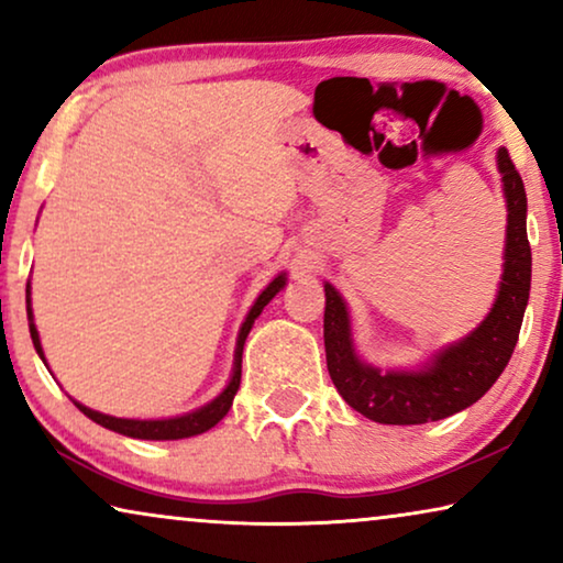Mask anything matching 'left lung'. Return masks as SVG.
Masks as SVG:
<instances>
[{
    "instance_id": "obj_1",
    "label": "left lung",
    "mask_w": 563,
    "mask_h": 563,
    "mask_svg": "<svg viewBox=\"0 0 563 563\" xmlns=\"http://www.w3.org/2000/svg\"><path fill=\"white\" fill-rule=\"evenodd\" d=\"M497 166L507 197L505 272L497 302L487 320L461 343L438 353L422 372H379L361 364L351 345L349 312L338 291L325 284V356L335 389L353 410L384 426H420L443 420L474 405L499 379L518 343L530 295V243L526 230V187L507 148Z\"/></svg>"
}]
</instances>
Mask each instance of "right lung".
<instances>
[{
    "label": "right lung",
    "instance_id": "1",
    "mask_svg": "<svg viewBox=\"0 0 563 563\" xmlns=\"http://www.w3.org/2000/svg\"><path fill=\"white\" fill-rule=\"evenodd\" d=\"M284 287V276H276V279L268 284V287L261 291L256 305L251 307L249 318H245L243 328H241V335H238V349H235V368H233V379L225 387V391L218 399H212L210 405L202 407V410L197 412H189V415H181V418H172V420H125V418H110V415H102V412H95L89 410V407H84L79 402H74L79 410L87 415L97 422V426L102 428H110L114 433H122V435H130V438H143V441H179V438H189V435H199L205 433V430H210L218 426V422L225 418L230 405H233V397L238 387H241V361H243V343L245 338H249L251 328H253V320L258 318L261 310L272 302L276 291ZM27 318H30V338H33L35 343V351L41 353L43 358V349H41V338H37V330L33 325V310H30V284H27Z\"/></svg>",
    "mask_w": 563,
    "mask_h": 563
}]
</instances>
